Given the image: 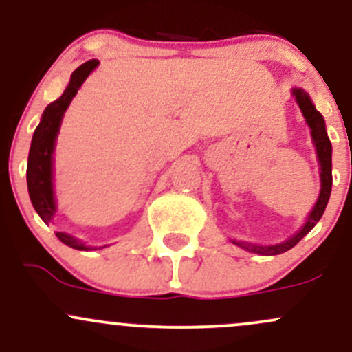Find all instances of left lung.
<instances>
[{
	"label": "left lung",
	"instance_id": "left-lung-1",
	"mask_svg": "<svg viewBox=\"0 0 352 352\" xmlns=\"http://www.w3.org/2000/svg\"><path fill=\"white\" fill-rule=\"evenodd\" d=\"M293 95L296 98L298 105H300L301 112H303L305 120L310 126L311 129V140H314L315 148H317V158L318 165H320V196H318L317 204L314 206L311 212L308 214L307 221H305L303 228L293 235L291 239H287L286 242L278 243V245H267V247H262V245H254L248 242H236V240H232L233 243L239 245V247L245 248L248 252H254V254L261 255H278L283 254V252L289 250L294 245L300 242L305 235L310 233V230L320 221L322 214H324L325 208H327V202L330 197V190H332V144H330V140L327 136V131H325V120L322 117V113L315 109V105L311 104L310 97L305 90L301 88H293Z\"/></svg>",
	"mask_w": 352,
	"mask_h": 352
}]
</instances>
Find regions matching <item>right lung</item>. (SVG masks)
<instances>
[{
    "label": "right lung",
    "mask_w": 352,
    "mask_h": 352,
    "mask_svg": "<svg viewBox=\"0 0 352 352\" xmlns=\"http://www.w3.org/2000/svg\"><path fill=\"white\" fill-rule=\"evenodd\" d=\"M97 66V59H91V61L83 63V65L73 71L65 94L58 100H54L45 107L44 113H42L41 124L37 126L34 138H32L27 163L28 196H30L32 206H34V209L44 223L51 221L52 216L56 214L54 189H52V153H54L56 138H58L59 127H61L63 116H65L66 109L69 107L74 95L78 94V88L83 85L88 74ZM56 236L67 247L76 248V250H91V248H95L87 247L81 240L74 239V236L67 235V233L58 232Z\"/></svg>",
    "instance_id": "add662e5"
}]
</instances>
